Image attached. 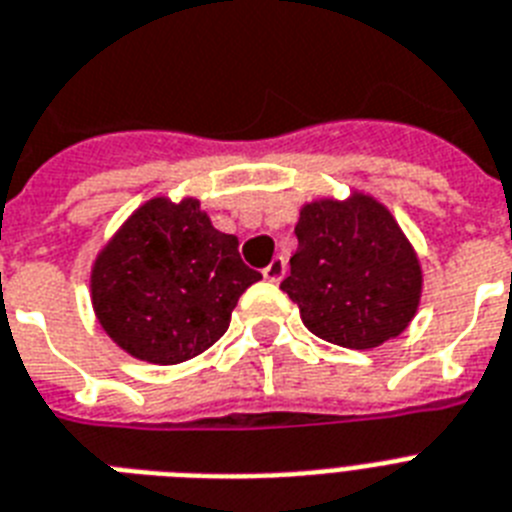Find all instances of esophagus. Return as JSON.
I'll use <instances>...</instances> for the list:
<instances>
[{"label": "esophagus", "mask_w": 512, "mask_h": 512, "mask_svg": "<svg viewBox=\"0 0 512 512\" xmlns=\"http://www.w3.org/2000/svg\"><path fill=\"white\" fill-rule=\"evenodd\" d=\"M263 276L268 278L270 284H278V281L286 276V260H284V257H273V260L268 263V268L263 270Z\"/></svg>", "instance_id": "34e87169"}]
</instances>
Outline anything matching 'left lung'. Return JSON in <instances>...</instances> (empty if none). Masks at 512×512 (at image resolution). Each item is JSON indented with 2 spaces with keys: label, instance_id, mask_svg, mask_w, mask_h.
Instances as JSON below:
<instances>
[{
  "label": "left lung",
  "instance_id": "left-lung-1",
  "mask_svg": "<svg viewBox=\"0 0 512 512\" xmlns=\"http://www.w3.org/2000/svg\"><path fill=\"white\" fill-rule=\"evenodd\" d=\"M294 234L281 289L307 331L350 350H373L405 331L421 299V265L384 205L365 194L318 199L302 207Z\"/></svg>",
  "mask_w": 512,
  "mask_h": 512
}]
</instances>
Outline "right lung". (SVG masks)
<instances>
[{"instance_id":"add662e5","label":"right lung","mask_w":512,"mask_h":512,"mask_svg":"<svg viewBox=\"0 0 512 512\" xmlns=\"http://www.w3.org/2000/svg\"><path fill=\"white\" fill-rule=\"evenodd\" d=\"M260 273L239 257L197 199H149L99 252L91 302L112 342L157 365L184 363L226 334Z\"/></svg>"}]
</instances>
